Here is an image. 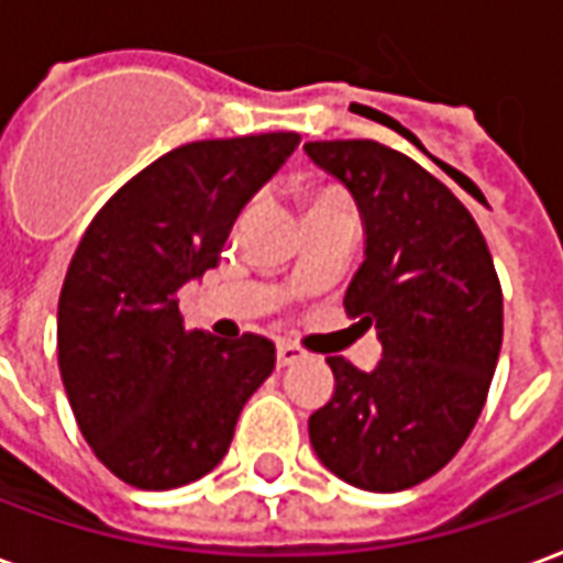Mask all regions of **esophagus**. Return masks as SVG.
I'll list each match as a JSON object with an SVG mask.
<instances>
[{
	"instance_id": "1",
	"label": "esophagus",
	"mask_w": 563,
	"mask_h": 563,
	"mask_svg": "<svg viewBox=\"0 0 563 563\" xmlns=\"http://www.w3.org/2000/svg\"><path fill=\"white\" fill-rule=\"evenodd\" d=\"M306 356V351L302 347H297V344H290V342H278V366H294V363H299Z\"/></svg>"
}]
</instances>
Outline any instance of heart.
<instances>
[{
    "instance_id": "1",
    "label": "heart",
    "mask_w": 563,
    "mask_h": 563,
    "mask_svg": "<svg viewBox=\"0 0 563 563\" xmlns=\"http://www.w3.org/2000/svg\"><path fill=\"white\" fill-rule=\"evenodd\" d=\"M302 203H306V216H311V212H332V209H354L351 207V197L335 186H309L302 191Z\"/></svg>"
}]
</instances>
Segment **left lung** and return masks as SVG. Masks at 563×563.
I'll list each match as a JSON object with an SVG mask.
<instances>
[{"label":"left lung","instance_id":"1","mask_svg":"<svg viewBox=\"0 0 563 563\" xmlns=\"http://www.w3.org/2000/svg\"><path fill=\"white\" fill-rule=\"evenodd\" d=\"M306 155L354 195L366 261L344 294L384 356H330L335 393L309 417L314 453L368 492L411 489L467 441L489 396L504 297L489 245L450 188L377 141H311Z\"/></svg>","mask_w":563,"mask_h":563}]
</instances>
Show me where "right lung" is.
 Returning a JSON list of instances; mask_svg holds the SVG:
<instances>
[{
	"mask_svg": "<svg viewBox=\"0 0 563 563\" xmlns=\"http://www.w3.org/2000/svg\"><path fill=\"white\" fill-rule=\"evenodd\" d=\"M297 131L176 146L98 209L59 294V375L98 462L134 489L219 465L276 344L186 330L179 287L219 266L233 221L297 150Z\"/></svg>",
	"mask_w": 563,
	"mask_h": 563,
	"instance_id": "right-lung-1",
	"label": "right lung"
}]
</instances>
